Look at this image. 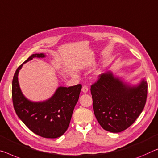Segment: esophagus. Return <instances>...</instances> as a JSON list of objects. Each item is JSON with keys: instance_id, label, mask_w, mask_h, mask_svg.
Returning <instances> with one entry per match:
<instances>
[{"instance_id": "34e87169", "label": "esophagus", "mask_w": 158, "mask_h": 158, "mask_svg": "<svg viewBox=\"0 0 158 158\" xmlns=\"http://www.w3.org/2000/svg\"><path fill=\"white\" fill-rule=\"evenodd\" d=\"M81 91L83 93H87L89 91V88L86 86H83V87H82L81 89Z\"/></svg>"}]
</instances>
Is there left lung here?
Returning <instances> with one entry per match:
<instances>
[{
  "label": "left lung",
  "mask_w": 158,
  "mask_h": 158,
  "mask_svg": "<svg viewBox=\"0 0 158 158\" xmlns=\"http://www.w3.org/2000/svg\"><path fill=\"white\" fill-rule=\"evenodd\" d=\"M94 114L106 131L118 133L131 126L143 110L148 85L143 79L136 86H130L112 72L99 75L91 86Z\"/></svg>",
  "instance_id": "left-lung-1"
}]
</instances>
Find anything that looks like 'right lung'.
Segmentation results:
<instances>
[{"label":"right lung","instance_id":"1","mask_svg":"<svg viewBox=\"0 0 158 158\" xmlns=\"http://www.w3.org/2000/svg\"><path fill=\"white\" fill-rule=\"evenodd\" d=\"M44 57L43 53L33 54L24 63L34 57ZM23 64L17 69L12 79V98L17 115L32 132L40 136L48 139L61 136L69 127L81 85L68 88L60 86L46 101H30L22 94L18 82V73Z\"/></svg>","mask_w":158,"mask_h":158}]
</instances>
